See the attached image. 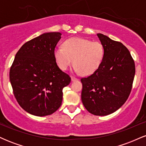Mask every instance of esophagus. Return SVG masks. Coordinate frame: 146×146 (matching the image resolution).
Instances as JSON below:
<instances>
[{
    "mask_svg": "<svg viewBox=\"0 0 146 146\" xmlns=\"http://www.w3.org/2000/svg\"><path fill=\"white\" fill-rule=\"evenodd\" d=\"M71 80L73 82H74V81H77V80H78V79L77 78H75V77H74V76H71Z\"/></svg>",
    "mask_w": 146,
    "mask_h": 146,
    "instance_id": "obj_1",
    "label": "esophagus"
}]
</instances>
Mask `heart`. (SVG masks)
I'll use <instances>...</instances> for the list:
<instances>
[{"instance_id": "b5f03b06", "label": "heart", "mask_w": 146, "mask_h": 146, "mask_svg": "<svg viewBox=\"0 0 146 146\" xmlns=\"http://www.w3.org/2000/svg\"><path fill=\"white\" fill-rule=\"evenodd\" d=\"M104 53V47L100 42L78 37L65 40L62 47H57L53 52L57 64L62 70H67L73 62L75 71L83 75L96 71L103 61Z\"/></svg>"}]
</instances>
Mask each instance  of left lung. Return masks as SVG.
I'll use <instances>...</instances> for the list:
<instances>
[{"mask_svg": "<svg viewBox=\"0 0 146 146\" xmlns=\"http://www.w3.org/2000/svg\"><path fill=\"white\" fill-rule=\"evenodd\" d=\"M98 36L104 47V57L94 73L81 78L82 101L90 113L105 116L118 110L128 100L135 64L129 50L121 42L102 33Z\"/></svg>", "mask_w": 146, "mask_h": 146, "instance_id": "1", "label": "left lung"}]
</instances>
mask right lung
<instances>
[{"instance_id": "obj_1", "label": "right lung", "mask_w": 146, "mask_h": 146, "mask_svg": "<svg viewBox=\"0 0 146 146\" xmlns=\"http://www.w3.org/2000/svg\"><path fill=\"white\" fill-rule=\"evenodd\" d=\"M60 32L45 33L25 42L18 50L9 71V80L18 103L36 116L50 115L60 108L64 87L71 82L60 69L53 52Z\"/></svg>"}]
</instances>
